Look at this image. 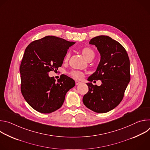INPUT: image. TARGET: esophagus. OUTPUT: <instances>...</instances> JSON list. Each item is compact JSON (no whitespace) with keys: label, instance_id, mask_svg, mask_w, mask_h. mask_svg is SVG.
Returning a JSON list of instances; mask_svg holds the SVG:
<instances>
[{"label":"esophagus","instance_id":"34e87169","mask_svg":"<svg viewBox=\"0 0 150 150\" xmlns=\"http://www.w3.org/2000/svg\"><path fill=\"white\" fill-rule=\"evenodd\" d=\"M81 82H79V81H75V84H76V85H79V84H81Z\"/></svg>","mask_w":150,"mask_h":150}]
</instances>
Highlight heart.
Listing matches in <instances>:
<instances>
[{
	"label": "heart",
	"instance_id": "b5f03b06",
	"mask_svg": "<svg viewBox=\"0 0 150 150\" xmlns=\"http://www.w3.org/2000/svg\"><path fill=\"white\" fill-rule=\"evenodd\" d=\"M81 52L83 57L88 61L92 60L94 58L95 53L94 50L90 47H85L82 48L81 50ZM69 57H70V53H67L65 56V58H64V61L65 62H68L69 60ZM69 75H71V76H72L73 78L75 79H81L84 76V74L82 72L79 71H72L69 72Z\"/></svg>",
	"mask_w": 150,
	"mask_h": 150
}]
</instances>
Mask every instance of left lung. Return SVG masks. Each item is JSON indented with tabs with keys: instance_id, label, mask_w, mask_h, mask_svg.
I'll list each match as a JSON object with an SVG mask.
<instances>
[{
	"instance_id": "1",
	"label": "left lung",
	"mask_w": 150,
	"mask_h": 150,
	"mask_svg": "<svg viewBox=\"0 0 150 150\" xmlns=\"http://www.w3.org/2000/svg\"><path fill=\"white\" fill-rule=\"evenodd\" d=\"M101 55L96 71L88 81L101 80L97 86L87 83L88 91L83 97V103L89 109L98 113L108 112L122 101L130 81V62L125 49L119 42L105 35L91 39Z\"/></svg>"
}]
</instances>
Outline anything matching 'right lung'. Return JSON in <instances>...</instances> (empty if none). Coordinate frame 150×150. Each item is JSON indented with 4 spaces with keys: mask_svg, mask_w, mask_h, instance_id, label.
<instances>
[{
    "mask_svg": "<svg viewBox=\"0 0 150 150\" xmlns=\"http://www.w3.org/2000/svg\"><path fill=\"white\" fill-rule=\"evenodd\" d=\"M75 42L46 36L27 47L19 71L21 91L28 104L41 113H50L60 108L67 93L75 85L70 77L62 75L56 82L49 72L62 67L69 47Z\"/></svg>",
    "mask_w": 150,
    "mask_h": 150,
    "instance_id": "1",
    "label": "right lung"
}]
</instances>
